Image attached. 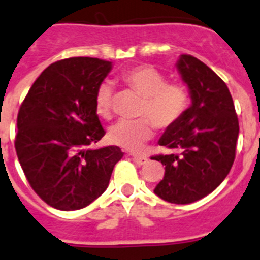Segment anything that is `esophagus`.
<instances>
[{
  "instance_id": "34e87169",
  "label": "esophagus",
  "mask_w": 260,
  "mask_h": 260,
  "mask_svg": "<svg viewBox=\"0 0 260 260\" xmlns=\"http://www.w3.org/2000/svg\"><path fill=\"white\" fill-rule=\"evenodd\" d=\"M132 159L135 161V164L139 165V166H143V165H145L146 162H148V158H146L145 155H133Z\"/></svg>"
}]
</instances>
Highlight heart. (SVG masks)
I'll use <instances>...</instances> for the list:
<instances>
[{"label":"heart","instance_id":"1","mask_svg":"<svg viewBox=\"0 0 260 260\" xmlns=\"http://www.w3.org/2000/svg\"><path fill=\"white\" fill-rule=\"evenodd\" d=\"M128 89L143 96L137 120H120L110 128L108 137L115 145L129 152H140L153 137V124L159 129H169L180 120L189 106V90L182 82H168L166 76L152 65H136L120 74ZM112 86L99 85L95 92L96 114L110 117L112 111Z\"/></svg>","mask_w":260,"mask_h":260}]
</instances>
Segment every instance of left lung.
Masks as SVG:
<instances>
[{
  "instance_id": "left-lung-1",
  "label": "left lung",
  "mask_w": 260,
  "mask_h": 260,
  "mask_svg": "<svg viewBox=\"0 0 260 260\" xmlns=\"http://www.w3.org/2000/svg\"><path fill=\"white\" fill-rule=\"evenodd\" d=\"M177 68L192 103L158 141L178 153L152 157L165 165L154 193L165 202L189 204L214 191L229 174L239 124L226 83L211 68L191 55L180 56Z\"/></svg>"
}]
</instances>
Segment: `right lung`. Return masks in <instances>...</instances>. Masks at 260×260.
Wrapping results in <instances>:
<instances>
[{
    "label": "right lung",
    "instance_id": "add662e5",
    "mask_svg": "<svg viewBox=\"0 0 260 260\" xmlns=\"http://www.w3.org/2000/svg\"><path fill=\"white\" fill-rule=\"evenodd\" d=\"M112 64L71 57L49 65L27 92L17 117L15 150L24 175L42 200L60 211L85 208L108 187L124 153L94 149L105 136L95 92Z\"/></svg>",
    "mask_w": 260,
    "mask_h": 260
}]
</instances>
